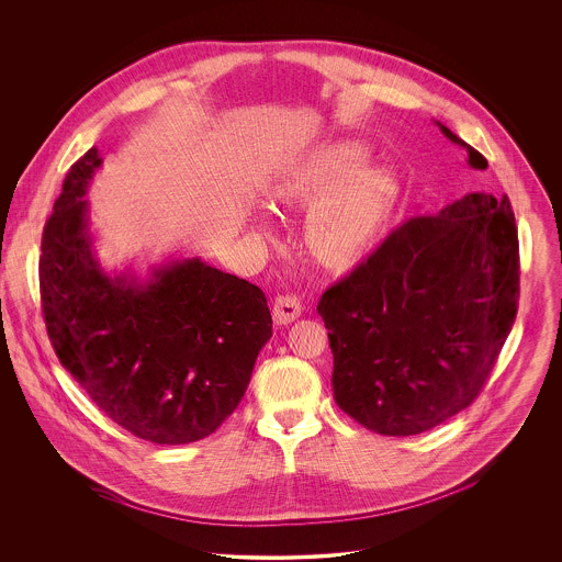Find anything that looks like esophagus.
Listing matches in <instances>:
<instances>
[{
    "label": "esophagus",
    "instance_id": "34e87169",
    "mask_svg": "<svg viewBox=\"0 0 562 562\" xmlns=\"http://www.w3.org/2000/svg\"><path fill=\"white\" fill-rule=\"evenodd\" d=\"M301 312H303L301 301L292 294H281L272 303V318L277 324H290L301 316Z\"/></svg>",
    "mask_w": 562,
    "mask_h": 562
}]
</instances>
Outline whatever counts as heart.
<instances>
[{"label":"heart","mask_w":562,"mask_h":562,"mask_svg":"<svg viewBox=\"0 0 562 562\" xmlns=\"http://www.w3.org/2000/svg\"><path fill=\"white\" fill-rule=\"evenodd\" d=\"M368 149L330 140L292 161L268 188L277 205L310 207L305 246L333 272L352 270L385 236L398 203V181L385 168H363Z\"/></svg>","instance_id":"heart-1"}]
</instances>
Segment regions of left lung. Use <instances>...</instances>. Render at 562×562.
Segmentation results:
<instances>
[{
  "instance_id": "8db88e82",
  "label": "left lung",
  "mask_w": 562,
  "mask_h": 562,
  "mask_svg": "<svg viewBox=\"0 0 562 562\" xmlns=\"http://www.w3.org/2000/svg\"><path fill=\"white\" fill-rule=\"evenodd\" d=\"M443 136L486 160L446 125ZM519 301V240L508 196L470 192L396 227L322 294L333 396L355 422L419 435L481 394Z\"/></svg>"
}]
</instances>
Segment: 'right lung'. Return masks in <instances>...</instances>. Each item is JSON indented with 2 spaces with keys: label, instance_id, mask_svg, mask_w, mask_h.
Here are the masks:
<instances>
[{
  "label": "right lung",
  "instance_id": "add662e5",
  "mask_svg": "<svg viewBox=\"0 0 562 562\" xmlns=\"http://www.w3.org/2000/svg\"><path fill=\"white\" fill-rule=\"evenodd\" d=\"M97 149L76 161L45 223L38 281L60 363L112 422L181 446L212 435L240 404L272 337L263 292L199 257L156 268L147 283L105 274L90 250Z\"/></svg>",
  "mask_w": 562,
  "mask_h": 562
}]
</instances>
